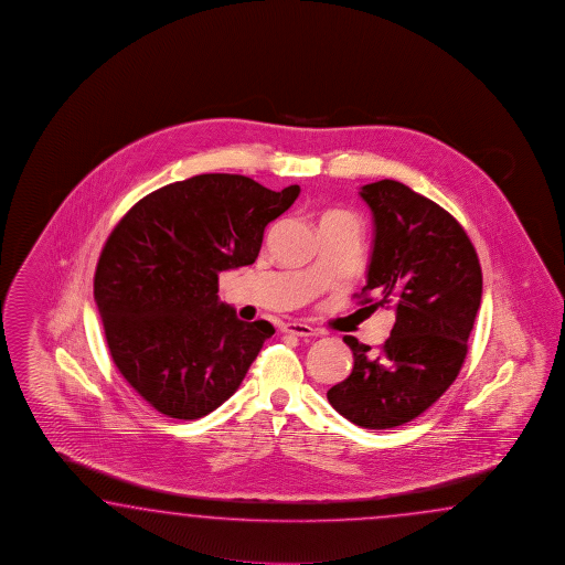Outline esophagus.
I'll list each match as a JSON object with an SVG mask.
<instances>
[{
	"label": "esophagus",
	"instance_id": "1",
	"mask_svg": "<svg viewBox=\"0 0 565 565\" xmlns=\"http://www.w3.org/2000/svg\"><path fill=\"white\" fill-rule=\"evenodd\" d=\"M282 331L290 333V335L297 337H312L317 335V331L305 323H285L282 324Z\"/></svg>",
	"mask_w": 565,
	"mask_h": 565
}]
</instances>
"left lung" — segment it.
Here are the masks:
<instances>
[{
	"label": "left lung",
	"mask_w": 565,
	"mask_h": 565,
	"mask_svg": "<svg viewBox=\"0 0 565 565\" xmlns=\"http://www.w3.org/2000/svg\"><path fill=\"white\" fill-rule=\"evenodd\" d=\"M361 198L375 222L372 263L360 305L396 311L384 345L355 337L353 372L333 385L329 404L370 430L418 418L457 380L482 295L479 256L457 217L394 180L367 183Z\"/></svg>",
	"instance_id": "1"
}]
</instances>
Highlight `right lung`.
<instances>
[{
  "label": "right lung",
  "mask_w": 565,
  "mask_h": 565,
  "mask_svg": "<svg viewBox=\"0 0 565 565\" xmlns=\"http://www.w3.org/2000/svg\"><path fill=\"white\" fill-rule=\"evenodd\" d=\"M299 192L204 173L145 195L108 234L95 273L108 351L159 414L198 420L214 412L275 333L220 302L217 275L253 265L266 226Z\"/></svg>",
  "instance_id": "1"
}]
</instances>
